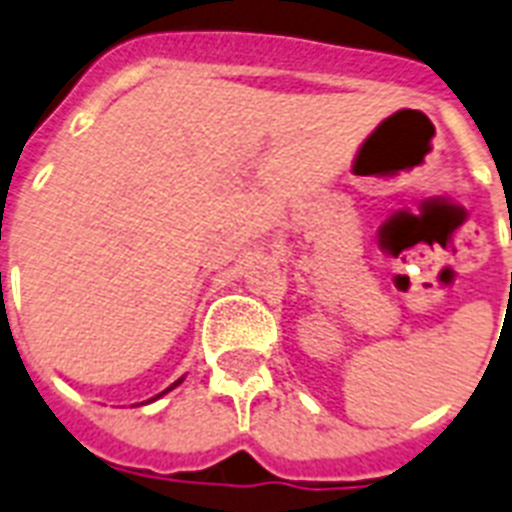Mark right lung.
Masks as SVG:
<instances>
[{
  "mask_svg": "<svg viewBox=\"0 0 512 512\" xmlns=\"http://www.w3.org/2000/svg\"><path fill=\"white\" fill-rule=\"evenodd\" d=\"M180 382H183V380H177L175 385H180ZM175 385H172V388H175ZM172 388H167V390H172ZM167 390H164V393H167ZM164 393H159V396H164ZM159 396H156V398H159Z\"/></svg>",
  "mask_w": 512,
  "mask_h": 512,
  "instance_id": "add662e5",
  "label": "right lung"
}]
</instances>
